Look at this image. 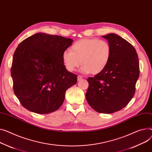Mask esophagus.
Returning <instances> with one entry per match:
<instances>
[{"label": "esophagus", "mask_w": 152, "mask_h": 152, "mask_svg": "<svg viewBox=\"0 0 152 152\" xmlns=\"http://www.w3.org/2000/svg\"><path fill=\"white\" fill-rule=\"evenodd\" d=\"M82 79H83V77L81 76H80V75L77 76V80H78V81H79V80H82Z\"/></svg>", "instance_id": "esophagus-1"}]
</instances>
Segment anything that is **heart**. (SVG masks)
I'll return each mask as SVG.
<instances>
[{"mask_svg": "<svg viewBox=\"0 0 152 152\" xmlns=\"http://www.w3.org/2000/svg\"><path fill=\"white\" fill-rule=\"evenodd\" d=\"M112 54L110 45L105 40L96 38H83L77 40L66 50L62 60L66 69L73 72L82 62L80 71L83 73H99L107 66Z\"/></svg>", "mask_w": 152, "mask_h": 152, "instance_id": "1", "label": "heart"}]
</instances>
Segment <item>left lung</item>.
I'll list each match as a JSON object with an SVG mask.
<instances>
[{"label":"left lung","mask_w":152,"mask_h":152,"mask_svg":"<svg viewBox=\"0 0 152 152\" xmlns=\"http://www.w3.org/2000/svg\"><path fill=\"white\" fill-rule=\"evenodd\" d=\"M112 48L107 66L89 77L86 95L88 104L99 113L111 114L125 107L133 98L139 76V63L134 48L115 34L102 36Z\"/></svg>","instance_id":"left-lung-1"}]
</instances>
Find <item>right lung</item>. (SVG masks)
Returning <instances> with one entry per match:
<instances>
[{
	"label": "right lung",
	"instance_id": "obj_1",
	"mask_svg": "<svg viewBox=\"0 0 152 152\" xmlns=\"http://www.w3.org/2000/svg\"><path fill=\"white\" fill-rule=\"evenodd\" d=\"M73 40L37 33L20 43L13 55L11 75L20 103L31 112H54L64 102L66 90L77 83V75L66 69L64 51Z\"/></svg>",
	"mask_w": 152,
	"mask_h": 152
}]
</instances>
